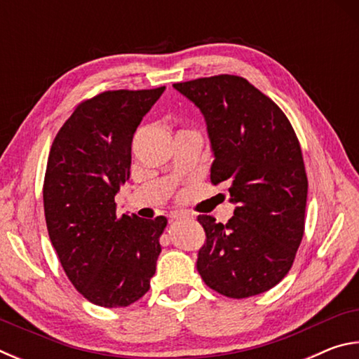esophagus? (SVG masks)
Instances as JSON below:
<instances>
[{"label": "esophagus", "mask_w": 359, "mask_h": 359, "mask_svg": "<svg viewBox=\"0 0 359 359\" xmlns=\"http://www.w3.org/2000/svg\"><path fill=\"white\" fill-rule=\"evenodd\" d=\"M171 220H184V218H190V215L187 214V212H171V215H169Z\"/></svg>", "instance_id": "1"}]
</instances>
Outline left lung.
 Returning a JSON list of instances; mask_svg holds the SVG:
<instances>
[{
	"mask_svg": "<svg viewBox=\"0 0 359 359\" xmlns=\"http://www.w3.org/2000/svg\"><path fill=\"white\" fill-rule=\"evenodd\" d=\"M172 87L201 111L214 156L210 180L226 182L234 204L226 224L198 217L205 233L198 272L223 296L264 293L288 274L304 234L307 175L299 141L280 107L244 77Z\"/></svg>",
	"mask_w": 359,
	"mask_h": 359,
	"instance_id": "obj_1",
	"label": "left lung"
}]
</instances>
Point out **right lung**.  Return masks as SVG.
I'll return each mask as SVG.
<instances>
[{
  "label": "right lung",
  "mask_w": 359,
  "mask_h": 359,
  "mask_svg": "<svg viewBox=\"0 0 359 359\" xmlns=\"http://www.w3.org/2000/svg\"><path fill=\"white\" fill-rule=\"evenodd\" d=\"M163 92L117 90L81 102L48 155V238L72 285L96 306H130L155 274L166 217H118L115 194L130 179L135 131Z\"/></svg>",
  "instance_id": "right-lung-1"
}]
</instances>
